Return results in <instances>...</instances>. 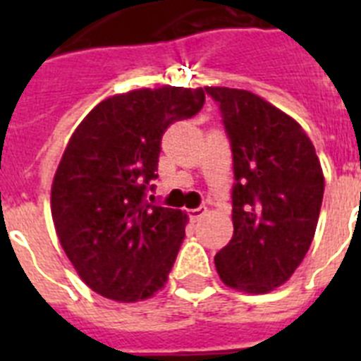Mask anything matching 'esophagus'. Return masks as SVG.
Here are the masks:
<instances>
[{"mask_svg": "<svg viewBox=\"0 0 361 361\" xmlns=\"http://www.w3.org/2000/svg\"><path fill=\"white\" fill-rule=\"evenodd\" d=\"M208 213V208H195V209H190V219L193 220V222H197V220L202 219L204 215Z\"/></svg>", "mask_w": 361, "mask_h": 361, "instance_id": "obj_1", "label": "esophagus"}]
</instances>
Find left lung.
Returning <instances> with one entry per match:
<instances>
[{"label": "left lung", "mask_w": 361, "mask_h": 361, "mask_svg": "<svg viewBox=\"0 0 361 361\" xmlns=\"http://www.w3.org/2000/svg\"><path fill=\"white\" fill-rule=\"evenodd\" d=\"M231 141L233 237L216 253L220 280L262 295L293 276L309 251L325 178L304 128L247 90L206 86Z\"/></svg>", "instance_id": "8db88e82"}]
</instances>
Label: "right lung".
I'll return each instance as SVG.
<instances>
[{"instance_id": "add662e5", "label": "right lung", "mask_w": 361, "mask_h": 361, "mask_svg": "<svg viewBox=\"0 0 361 361\" xmlns=\"http://www.w3.org/2000/svg\"><path fill=\"white\" fill-rule=\"evenodd\" d=\"M204 99L202 88L130 90L101 101L73 130L50 209L63 251L97 295L130 304L164 288L188 215L149 204L146 190L157 177L162 133L195 116Z\"/></svg>"}]
</instances>
